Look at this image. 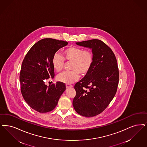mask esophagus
<instances>
[{
    "label": "esophagus",
    "instance_id": "1",
    "mask_svg": "<svg viewBox=\"0 0 147 147\" xmlns=\"http://www.w3.org/2000/svg\"><path fill=\"white\" fill-rule=\"evenodd\" d=\"M73 87V86L71 85H69V84H67L66 85V88H71Z\"/></svg>",
    "mask_w": 147,
    "mask_h": 147
}]
</instances>
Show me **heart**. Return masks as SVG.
I'll use <instances>...</instances> for the list:
<instances>
[{
	"mask_svg": "<svg viewBox=\"0 0 147 147\" xmlns=\"http://www.w3.org/2000/svg\"><path fill=\"white\" fill-rule=\"evenodd\" d=\"M65 60L71 62L70 71H65L57 77L59 82L71 84L77 81L80 75L86 76L91 71L94 62V54L91 50H84L81 47H71L63 50L62 56L58 53L53 56L52 64L55 70L61 71L65 65Z\"/></svg>",
	"mask_w": 147,
	"mask_h": 147,
	"instance_id": "b5f03b06",
	"label": "heart"
}]
</instances>
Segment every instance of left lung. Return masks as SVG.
<instances>
[{
	"label": "left lung",
	"instance_id": "left-lung-1",
	"mask_svg": "<svg viewBox=\"0 0 147 147\" xmlns=\"http://www.w3.org/2000/svg\"><path fill=\"white\" fill-rule=\"evenodd\" d=\"M88 47L94 54V62L88 74L74 85L76 96L73 106L79 114L92 117L109 105L117 91L119 73L112 49L98 39L76 42Z\"/></svg>",
	"mask_w": 147,
	"mask_h": 147
}]
</instances>
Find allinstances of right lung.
I'll use <instances>...</instances> for the list:
<instances>
[{"label": "right lung", "mask_w": 147, "mask_h": 147, "mask_svg": "<svg viewBox=\"0 0 147 147\" xmlns=\"http://www.w3.org/2000/svg\"><path fill=\"white\" fill-rule=\"evenodd\" d=\"M68 42L45 38L36 42L24 57L20 74L21 91L30 108L39 113L53 111L65 90L62 82L47 86L45 80L55 76L53 56Z\"/></svg>", "instance_id": "right-lung-1"}]
</instances>
